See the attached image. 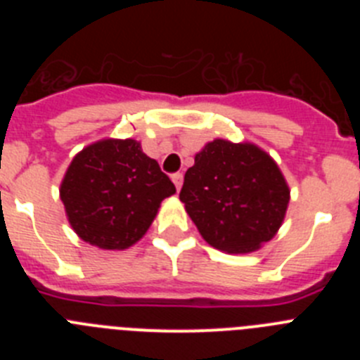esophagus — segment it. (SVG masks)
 <instances>
[{"instance_id":"obj_1","label":"esophagus","mask_w":360,"mask_h":360,"mask_svg":"<svg viewBox=\"0 0 360 360\" xmlns=\"http://www.w3.org/2000/svg\"><path fill=\"white\" fill-rule=\"evenodd\" d=\"M171 178H173V182H174V186H176V189L180 191V187H182V182H184V174L182 173H174Z\"/></svg>"}]
</instances>
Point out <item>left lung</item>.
I'll return each mask as SVG.
<instances>
[{"instance_id":"1","label":"left lung","mask_w":360,"mask_h":360,"mask_svg":"<svg viewBox=\"0 0 360 360\" xmlns=\"http://www.w3.org/2000/svg\"><path fill=\"white\" fill-rule=\"evenodd\" d=\"M180 200L211 247L231 254L257 250L276 236L290 189L278 164L249 142L216 139L196 153Z\"/></svg>"}]
</instances>
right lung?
Returning <instances> with one entry per match:
<instances>
[{"instance_id": "obj_1", "label": "right lung", "mask_w": 360, "mask_h": 360, "mask_svg": "<svg viewBox=\"0 0 360 360\" xmlns=\"http://www.w3.org/2000/svg\"><path fill=\"white\" fill-rule=\"evenodd\" d=\"M59 193L81 240L124 250L144 236L162 200L176 189L141 142L104 139L73 157Z\"/></svg>"}]
</instances>
